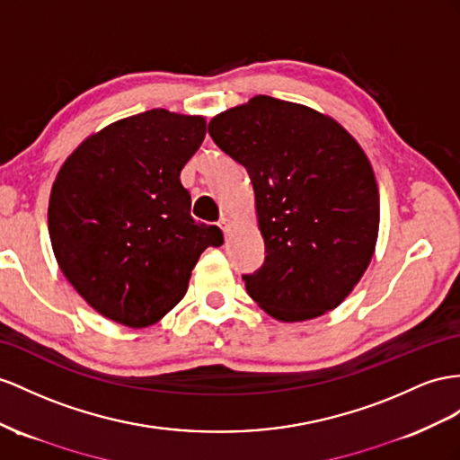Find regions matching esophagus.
Returning a JSON list of instances; mask_svg holds the SVG:
<instances>
[{"instance_id": "obj_1", "label": "esophagus", "mask_w": 460, "mask_h": 460, "mask_svg": "<svg viewBox=\"0 0 460 460\" xmlns=\"http://www.w3.org/2000/svg\"><path fill=\"white\" fill-rule=\"evenodd\" d=\"M219 227L223 229V233H229L231 231V221H229V217H226V216H223L221 219H219Z\"/></svg>"}]
</instances>
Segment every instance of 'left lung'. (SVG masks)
<instances>
[{
	"instance_id": "obj_1",
	"label": "left lung",
	"mask_w": 460,
	"mask_h": 460,
	"mask_svg": "<svg viewBox=\"0 0 460 460\" xmlns=\"http://www.w3.org/2000/svg\"><path fill=\"white\" fill-rule=\"evenodd\" d=\"M216 146L251 176L266 258L243 276L281 323L336 309L367 270L379 188L359 144L334 118L258 95L211 118Z\"/></svg>"
}]
</instances>
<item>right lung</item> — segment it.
<instances>
[{"label": "right lung", "instance_id": "add662e5", "mask_svg": "<svg viewBox=\"0 0 460 460\" xmlns=\"http://www.w3.org/2000/svg\"><path fill=\"white\" fill-rule=\"evenodd\" d=\"M206 136L204 116L153 109L89 136L52 184L58 266L93 309L129 328L179 303L219 227L196 223L181 171Z\"/></svg>", "mask_w": 460, "mask_h": 460}]
</instances>
